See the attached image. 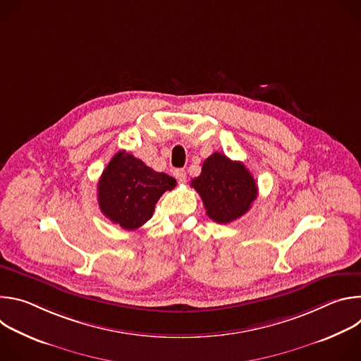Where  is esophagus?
<instances>
[{"mask_svg": "<svg viewBox=\"0 0 361 361\" xmlns=\"http://www.w3.org/2000/svg\"><path fill=\"white\" fill-rule=\"evenodd\" d=\"M174 177L177 178V181H178L180 184L185 183V180H187V174H185V171H184V170H181V169L174 170Z\"/></svg>", "mask_w": 361, "mask_h": 361, "instance_id": "1", "label": "esophagus"}]
</instances>
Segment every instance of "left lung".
Segmentation results:
<instances>
[{
  "label": "left lung",
  "instance_id": "obj_1",
  "mask_svg": "<svg viewBox=\"0 0 361 361\" xmlns=\"http://www.w3.org/2000/svg\"><path fill=\"white\" fill-rule=\"evenodd\" d=\"M191 187L200 194L207 216L220 224L244 216L259 192L245 166L221 152L212 154L202 163L201 174L191 180Z\"/></svg>",
  "mask_w": 361,
  "mask_h": 361
}]
</instances>
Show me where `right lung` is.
Instances as JSON below:
<instances>
[{
    "label": "right lung",
    "mask_w": 361,
    "mask_h": 361,
    "mask_svg": "<svg viewBox=\"0 0 361 361\" xmlns=\"http://www.w3.org/2000/svg\"><path fill=\"white\" fill-rule=\"evenodd\" d=\"M176 184V178L118 151L98 181L99 210L124 230H135L152 217L160 197Z\"/></svg>",
    "instance_id": "right-lung-1"
}]
</instances>
